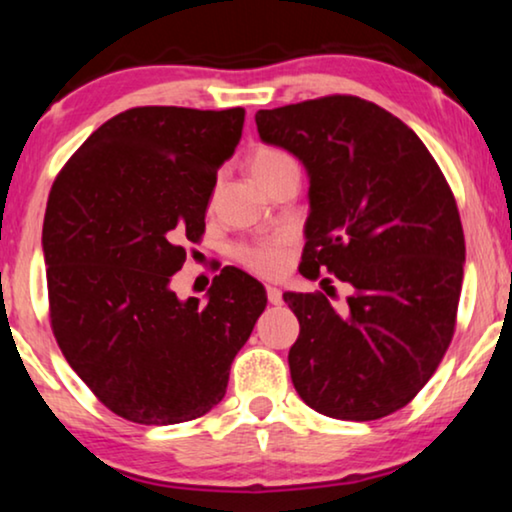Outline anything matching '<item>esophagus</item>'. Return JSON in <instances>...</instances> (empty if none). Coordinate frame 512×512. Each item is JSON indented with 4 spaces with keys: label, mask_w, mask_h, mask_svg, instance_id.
I'll return each instance as SVG.
<instances>
[{
    "label": "esophagus",
    "mask_w": 512,
    "mask_h": 512,
    "mask_svg": "<svg viewBox=\"0 0 512 512\" xmlns=\"http://www.w3.org/2000/svg\"><path fill=\"white\" fill-rule=\"evenodd\" d=\"M268 300H270V305H282V291L277 289V286H268Z\"/></svg>",
    "instance_id": "esophagus-1"
}]
</instances>
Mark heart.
Returning a JSON list of instances; mask_svg holds the SVG:
<instances>
[{
  "label": "heart",
  "instance_id": "obj_1",
  "mask_svg": "<svg viewBox=\"0 0 512 512\" xmlns=\"http://www.w3.org/2000/svg\"><path fill=\"white\" fill-rule=\"evenodd\" d=\"M286 165H296L289 153L282 149H275V146H258V149L251 153L249 158V167L254 179H265L270 177L272 172L282 170ZM237 261L242 265H247L249 270L258 272V275L272 277L277 272H282L284 263H286V242L277 240V242H268V244H258V247H240L235 249Z\"/></svg>",
  "mask_w": 512,
  "mask_h": 512
}]
</instances>
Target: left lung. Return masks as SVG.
Returning a JSON list of instances; mask_svg holds the SVG:
<instances>
[{
	"instance_id": "1",
	"label": "left lung",
	"mask_w": 512,
	"mask_h": 512,
	"mask_svg": "<svg viewBox=\"0 0 512 512\" xmlns=\"http://www.w3.org/2000/svg\"><path fill=\"white\" fill-rule=\"evenodd\" d=\"M256 125L310 177L300 272L354 289L345 312L321 293H284L300 324L293 387L326 417H387L431 380L454 335L466 244L450 186L422 139L361 97L261 109Z\"/></svg>"
}]
</instances>
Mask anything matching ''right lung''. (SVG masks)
I'll return each instance as SVG.
<instances>
[{
  "mask_svg": "<svg viewBox=\"0 0 512 512\" xmlns=\"http://www.w3.org/2000/svg\"><path fill=\"white\" fill-rule=\"evenodd\" d=\"M242 125V107L128 109L79 146L48 195L53 335L88 389L130 422L181 424L212 410L268 303L237 268L221 270L205 305L170 289L184 244L205 233L216 172Z\"/></svg>",
  "mask_w": 512,
  "mask_h": 512,
  "instance_id": "obj_1",
  "label": "right lung"
}]
</instances>
